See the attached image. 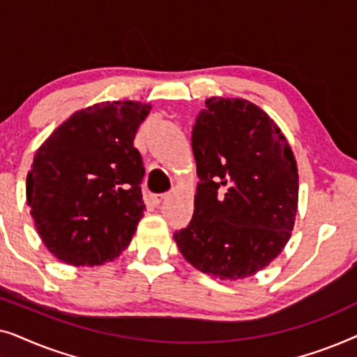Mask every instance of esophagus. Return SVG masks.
<instances>
[{"label": "esophagus", "instance_id": "obj_1", "mask_svg": "<svg viewBox=\"0 0 357 357\" xmlns=\"http://www.w3.org/2000/svg\"><path fill=\"white\" fill-rule=\"evenodd\" d=\"M164 198H165V195H151L149 203L153 204V206H159V204L162 203Z\"/></svg>", "mask_w": 357, "mask_h": 357}]
</instances>
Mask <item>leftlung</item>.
<instances>
[{"label": "left lung", "instance_id": "8db88e82", "mask_svg": "<svg viewBox=\"0 0 357 357\" xmlns=\"http://www.w3.org/2000/svg\"><path fill=\"white\" fill-rule=\"evenodd\" d=\"M204 104L192 131L199 177L193 218L174 241L204 275L245 280L289 242L297 162L280 126L250 100L209 97Z\"/></svg>", "mask_w": 357, "mask_h": 357}]
</instances>
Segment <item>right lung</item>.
Wrapping results in <instances>:
<instances>
[{"label": "right lung", "instance_id": "add662e5", "mask_svg": "<svg viewBox=\"0 0 357 357\" xmlns=\"http://www.w3.org/2000/svg\"><path fill=\"white\" fill-rule=\"evenodd\" d=\"M151 104L114 100L63 121L33 155L26 195L48 252L73 266L114 261L130 245L144 203L133 146Z\"/></svg>", "mask_w": 357, "mask_h": 357}]
</instances>
